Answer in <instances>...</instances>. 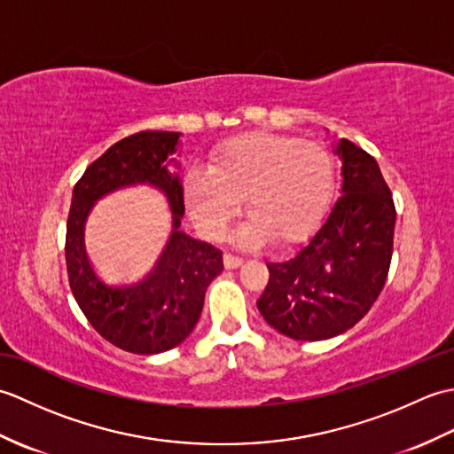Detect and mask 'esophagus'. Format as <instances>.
<instances>
[{"label": "esophagus", "mask_w": 454, "mask_h": 454, "mask_svg": "<svg viewBox=\"0 0 454 454\" xmlns=\"http://www.w3.org/2000/svg\"><path fill=\"white\" fill-rule=\"evenodd\" d=\"M242 263H244L242 257L232 255V254H224V267L226 269H236V267H239Z\"/></svg>", "instance_id": "esophagus-1"}]
</instances>
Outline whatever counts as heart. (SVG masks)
<instances>
[{
    "instance_id": "1",
    "label": "heart",
    "mask_w": 454,
    "mask_h": 454,
    "mask_svg": "<svg viewBox=\"0 0 454 454\" xmlns=\"http://www.w3.org/2000/svg\"><path fill=\"white\" fill-rule=\"evenodd\" d=\"M335 185L332 153L320 144L273 132L228 140L212 152L208 169L191 168L183 197L191 218L208 236H222L242 199L252 218L236 239L255 246L302 242L320 226Z\"/></svg>"
}]
</instances>
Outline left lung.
I'll return each instance as SVG.
<instances>
[{"label":"left lung","instance_id":"8db88e82","mask_svg":"<svg viewBox=\"0 0 454 454\" xmlns=\"http://www.w3.org/2000/svg\"><path fill=\"white\" fill-rule=\"evenodd\" d=\"M341 197L298 252L267 263L269 283L257 308L265 322L296 341L340 335L371 310L387 283L396 208L379 163L337 138Z\"/></svg>","mask_w":454,"mask_h":454}]
</instances>
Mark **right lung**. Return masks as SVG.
Instances as JSON below:
<instances>
[{"label": "right lung", "mask_w": 454, "mask_h": 454, "mask_svg": "<svg viewBox=\"0 0 454 454\" xmlns=\"http://www.w3.org/2000/svg\"><path fill=\"white\" fill-rule=\"evenodd\" d=\"M179 146L181 132L132 134L95 160L72 192L66 224L70 288L98 333L129 353L156 355L185 341L199 322L208 285L224 269L220 249L181 230L185 205L177 173ZM138 184H148L167 197L172 234L148 276L134 282H109L90 265L84 249V222L101 198Z\"/></svg>", "instance_id": "obj_1"}]
</instances>
